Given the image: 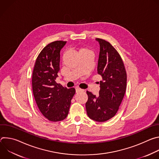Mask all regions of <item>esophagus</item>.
I'll return each instance as SVG.
<instances>
[{
    "instance_id": "34e87169",
    "label": "esophagus",
    "mask_w": 159,
    "mask_h": 159,
    "mask_svg": "<svg viewBox=\"0 0 159 159\" xmlns=\"http://www.w3.org/2000/svg\"><path fill=\"white\" fill-rule=\"evenodd\" d=\"M81 90H82V89H81L80 88H79V87H78L75 88V91H76V93H79V92L81 91Z\"/></svg>"
}]
</instances>
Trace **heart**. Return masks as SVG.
I'll use <instances>...</instances> for the list:
<instances>
[{"mask_svg": "<svg viewBox=\"0 0 159 159\" xmlns=\"http://www.w3.org/2000/svg\"><path fill=\"white\" fill-rule=\"evenodd\" d=\"M82 53H91V52H90V51L89 49H87L86 48H81L79 50V54Z\"/></svg>", "mask_w": 159, "mask_h": 159, "instance_id": "1", "label": "heart"}]
</instances>
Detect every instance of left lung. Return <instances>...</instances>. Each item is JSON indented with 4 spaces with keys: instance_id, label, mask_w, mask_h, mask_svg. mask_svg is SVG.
Listing matches in <instances>:
<instances>
[{
    "instance_id": "left-lung-1",
    "label": "left lung",
    "mask_w": 159,
    "mask_h": 159,
    "mask_svg": "<svg viewBox=\"0 0 159 159\" xmlns=\"http://www.w3.org/2000/svg\"><path fill=\"white\" fill-rule=\"evenodd\" d=\"M100 45L98 74L101 75L99 96L87 91L85 107L88 116L104 122L114 117L124 98L126 89V72L116 50L106 40L96 38Z\"/></svg>"
}]
</instances>
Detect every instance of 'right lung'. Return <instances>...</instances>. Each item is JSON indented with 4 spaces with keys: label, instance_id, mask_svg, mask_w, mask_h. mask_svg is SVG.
<instances>
[{
    "label": "right lung",
    "instance_id": "right-lung-1",
    "mask_svg": "<svg viewBox=\"0 0 159 159\" xmlns=\"http://www.w3.org/2000/svg\"><path fill=\"white\" fill-rule=\"evenodd\" d=\"M66 41L47 45L38 56L32 76L33 95L42 115L51 121H60L69 114L74 88L67 89L55 81L60 70V50Z\"/></svg>",
    "mask_w": 159,
    "mask_h": 159
}]
</instances>
